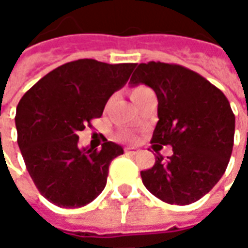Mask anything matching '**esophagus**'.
<instances>
[{"label": "esophagus", "instance_id": "obj_1", "mask_svg": "<svg viewBox=\"0 0 248 248\" xmlns=\"http://www.w3.org/2000/svg\"><path fill=\"white\" fill-rule=\"evenodd\" d=\"M124 153H126V154H130V155H135V154H138L140 151L137 150V149H133V147H127V149H124Z\"/></svg>", "mask_w": 248, "mask_h": 248}]
</instances>
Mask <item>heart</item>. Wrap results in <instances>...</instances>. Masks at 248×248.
<instances>
[{
    "label": "heart",
    "instance_id": "obj_1",
    "mask_svg": "<svg viewBox=\"0 0 248 248\" xmlns=\"http://www.w3.org/2000/svg\"><path fill=\"white\" fill-rule=\"evenodd\" d=\"M147 90H150V89H147V87H146V86H137V87H134V89L131 90V94H130V95H131V99L134 101L135 98L138 97V95H140L142 93L147 92Z\"/></svg>",
    "mask_w": 248,
    "mask_h": 248
}]
</instances>
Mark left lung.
<instances>
[{
  "mask_svg": "<svg viewBox=\"0 0 248 248\" xmlns=\"http://www.w3.org/2000/svg\"><path fill=\"white\" fill-rule=\"evenodd\" d=\"M130 83L155 92L159 121L151 142L172 146L166 159L155 150L154 166L140 171L142 182L169 204L197 202L222 178L232 153L235 115L229 99L201 74L175 63H140Z\"/></svg>",
  "mask_w": 248,
  "mask_h": 248,
  "instance_id": "1",
  "label": "left lung"
}]
</instances>
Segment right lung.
Masks as SVG:
<instances>
[{"mask_svg": "<svg viewBox=\"0 0 248 248\" xmlns=\"http://www.w3.org/2000/svg\"><path fill=\"white\" fill-rule=\"evenodd\" d=\"M135 63L77 60L42 77L21 98L17 142L38 191L58 207L86 206L103 191L108 166L124 149L106 142L101 150L78 147L77 135L99 118Z\"/></svg>", "mask_w": 248, "mask_h": 248, "instance_id": "1", "label": "right lung"}]
</instances>
